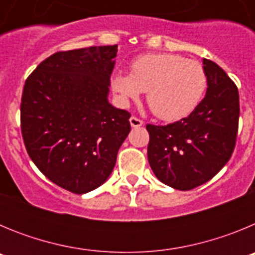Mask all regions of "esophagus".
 <instances>
[{
  "label": "esophagus",
  "instance_id": "34e87169",
  "mask_svg": "<svg viewBox=\"0 0 255 255\" xmlns=\"http://www.w3.org/2000/svg\"><path fill=\"white\" fill-rule=\"evenodd\" d=\"M130 125H131V128H140L143 125V121L138 119V117L131 116L130 117Z\"/></svg>",
  "mask_w": 255,
  "mask_h": 255
}]
</instances>
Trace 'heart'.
<instances>
[{"label": "heart", "mask_w": 255, "mask_h": 255, "mask_svg": "<svg viewBox=\"0 0 255 255\" xmlns=\"http://www.w3.org/2000/svg\"><path fill=\"white\" fill-rule=\"evenodd\" d=\"M202 64L175 53H148L131 62L130 74L115 73L111 85L123 102L147 92L150 111L166 121H176L193 112L207 89Z\"/></svg>", "instance_id": "1"}]
</instances>
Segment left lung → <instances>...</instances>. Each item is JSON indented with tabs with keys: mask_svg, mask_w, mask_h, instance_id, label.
<instances>
[{
	"mask_svg": "<svg viewBox=\"0 0 255 255\" xmlns=\"http://www.w3.org/2000/svg\"><path fill=\"white\" fill-rule=\"evenodd\" d=\"M207 93L195 110L164 126L148 124V162L159 181L191 190L209 181L231 158L239 128V92L216 62L203 58Z\"/></svg>",
	"mask_w": 255,
	"mask_h": 255,
	"instance_id": "8db88e82",
	"label": "left lung"
}]
</instances>
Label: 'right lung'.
<instances>
[{"label":"right lung","instance_id":"right-lung-1","mask_svg":"<svg viewBox=\"0 0 255 255\" xmlns=\"http://www.w3.org/2000/svg\"><path fill=\"white\" fill-rule=\"evenodd\" d=\"M117 46L56 52L28 76L20 121L26 152L47 179L75 194L111 175L130 114L108 102Z\"/></svg>","mask_w":255,"mask_h":255}]
</instances>
